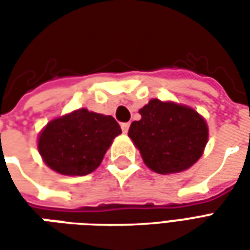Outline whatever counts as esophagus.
Here are the masks:
<instances>
[{
    "instance_id": "obj_1",
    "label": "esophagus",
    "mask_w": 250,
    "mask_h": 250,
    "mask_svg": "<svg viewBox=\"0 0 250 250\" xmlns=\"http://www.w3.org/2000/svg\"><path fill=\"white\" fill-rule=\"evenodd\" d=\"M120 127H122V131H123V132H127L128 128H130V123H122Z\"/></svg>"
}]
</instances>
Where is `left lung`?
<instances>
[{
	"instance_id": "1",
	"label": "left lung",
	"mask_w": 250,
	"mask_h": 250,
	"mask_svg": "<svg viewBox=\"0 0 250 250\" xmlns=\"http://www.w3.org/2000/svg\"><path fill=\"white\" fill-rule=\"evenodd\" d=\"M131 123L128 135L152 171L179 173L197 162L208 143V125L194 109L152 99Z\"/></svg>"
}]
</instances>
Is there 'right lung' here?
<instances>
[{
	"label": "right lung",
	"instance_id": "1",
	"mask_svg": "<svg viewBox=\"0 0 250 250\" xmlns=\"http://www.w3.org/2000/svg\"><path fill=\"white\" fill-rule=\"evenodd\" d=\"M120 132L119 123L112 116L77 109L46 125L39 136V151L57 173L87 175L102 163Z\"/></svg>",
	"mask_w": 250,
	"mask_h": 250
}]
</instances>
